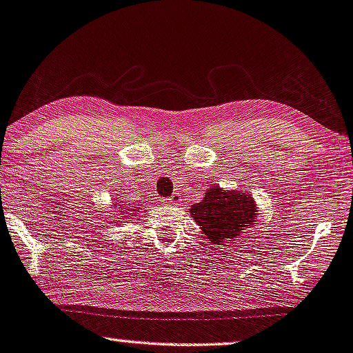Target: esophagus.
<instances>
[{
  "label": "esophagus",
  "mask_w": 353,
  "mask_h": 353,
  "mask_svg": "<svg viewBox=\"0 0 353 353\" xmlns=\"http://www.w3.org/2000/svg\"><path fill=\"white\" fill-rule=\"evenodd\" d=\"M181 201H182V199H181V195L179 194H174L171 199H166L164 200V205H169V206H177V205H181Z\"/></svg>",
  "instance_id": "obj_1"
}]
</instances>
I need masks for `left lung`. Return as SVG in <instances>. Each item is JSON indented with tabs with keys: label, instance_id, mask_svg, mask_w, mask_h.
<instances>
[{
	"label": "left lung",
	"instance_id": "obj_1",
	"mask_svg": "<svg viewBox=\"0 0 353 353\" xmlns=\"http://www.w3.org/2000/svg\"><path fill=\"white\" fill-rule=\"evenodd\" d=\"M190 216L216 250L214 245L223 247L239 241L247 228L256 224L258 206L247 190H223V187L213 184L200 203L192 205Z\"/></svg>",
	"mask_w": 353,
	"mask_h": 353
}]
</instances>
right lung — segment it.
<instances>
[{
  "mask_svg": "<svg viewBox=\"0 0 353 353\" xmlns=\"http://www.w3.org/2000/svg\"><path fill=\"white\" fill-rule=\"evenodd\" d=\"M111 208H112V213L116 211V216H114V219L110 221V224L114 225V223H116V225H117L121 223H125V219H132L134 216L140 211V205H130V203H125V201H121V200L114 199V201H112V205H111ZM112 213L106 214L108 218H112V216H111Z\"/></svg>",
  "mask_w": 353,
  "mask_h": 353,
  "instance_id": "obj_1",
  "label": "right lung"
}]
</instances>
